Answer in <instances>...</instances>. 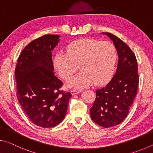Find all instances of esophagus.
Returning a JSON list of instances; mask_svg holds the SVG:
<instances>
[{
  "label": "esophagus",
  "mask_w": 153,
  "mask_h": 153,
  "mask_svg": "<svg viewBox=\"0 0 153 153\" xmlns=\"http://www.w3.org/2000/svg\"><path fill=\"white\" fill-rule=\"evenodd\" d=\"M82 92V90H72L71 91V94H72V95H75V94H78V93H79V92Z\"/></svg>",
  "instance_id": "34e87169"
}]
</instances>
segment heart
Segmentation results:
<instances>
[{"label": "heart", "mask_w": 153, "mask_h": 153, "mask_svg": "<svg viewBox=\"0 0 153 153\" xmlns=\"http://www.w3.org/2000/svg\"><path fill=\"white\" fill-rule=\"evenodd\" d=\"M67 53H57L53 65L60 76L68 79L77 69L81 71L71 77L66 83L69 88L81 89L92 84L102 85L108 82L115 70L117 51L108 41L83 38L67 46Z\"/></svg>", "instance_id": "b5f03b06"}]
</instances>
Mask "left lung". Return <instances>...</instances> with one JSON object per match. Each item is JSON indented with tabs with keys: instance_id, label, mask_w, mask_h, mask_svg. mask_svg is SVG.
Listing matches in <instances>:
<instances>
[{
	"instance_id": "obj_1",
	"label": "left lung",
	"mask_w": 153,
	"mask_h": 153,
	"mask_svg": "<svg viewBox=\"0 0 153 153\" xmlns=\"http://www.w3.org/2000/svg\"><path fill=\"white\" fill-rule=\"evenodd\" d=\"M113 41L118 55L116 73L109 83L96 91L90 113L92 120L103 128L121 123L128 116L138 90V63L130 48L117 36L103 32Z\"/></svg>"
}]
</instances>
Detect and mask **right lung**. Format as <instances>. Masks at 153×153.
Returning <instances> with one entry per match:
<instances>
[{
  "instance_id": "right-lung-1",
  "label": "right lung",
  "mask_w": 153,
  "mask_h": 153,
  "mask_svg": "<svg viewBox=\"0 0 153 153\" xmlns=\"http://www.w3.org/2000/svg\"><path fill=\"white\" fill-rule=\"evenodd\" d=\"M60 36L46 34L25 46L15 70L17 97L23 110L35 125L43 128L59 125L65 117L70 92L55 76L51 51Z\"/></svg>"
}]
</instances>
